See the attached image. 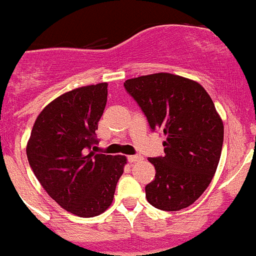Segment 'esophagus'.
Here are the masks:
<instances>
[{
	"label": "esophagus",
	"mask_w": 256,
	"mask_h": 256,
	"mask_svg": "<svg viewBox=\"0 0 256 256\" xmlns=\"http://www.w3.org/2000/svg\"><path fill=\"white\" fill-rule=\"evenodd\" d=\"M142 159H143V156H142V155H129L128 156L129 162H136Z\"/></svg>",
	"instance_id": "esophagus-1"
}]
</instances>
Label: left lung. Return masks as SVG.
I'll return each instance as SVG.
<instances>
[{"mask_svg": "<svg viewBox=\"0 0 256 256\" xmlns=\"http://www.w3.org/2000/svg\"><path fill=\"white\" fill-rule=\"evenodd\" d=\"M126 91L162 132L164 156L149 158L155 180L146 186L152 206L178 210L194 204L212 181L220 159L223 122L206 90L196 81L168 72L129 78Z\"/></svg>", "mask_w": 256, "mask_h": 256, "instance_id": "1", "label": "left lung"}]
</instances>
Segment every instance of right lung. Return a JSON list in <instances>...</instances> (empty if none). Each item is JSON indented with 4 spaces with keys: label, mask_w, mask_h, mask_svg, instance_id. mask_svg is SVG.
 <instances>
[{
    "label": "right lung",
    "mask_w": 256,
    "mask_h": 256,
    "mask_svg": "<svg viewBox=\"0 0 256 256\" xmlns=\"http://www.w3.org/2000/svg\"><path fill=\"white\" fill-rule=\"evenodd\" d=\"M107 104V84L84 86L50 102L27 144L34 175L68 212L90 218L110 206L127 159L94 152L96 129Z\"/></svg>",
    "instance_id": "obj_1"
}]
</instances>
